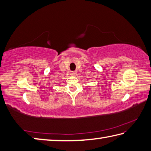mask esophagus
Returning a JSON list of instances; mask_svg holds the SVG:
<instances>
[{
    "instance_id": "1",
    "label": "esophagus",
    "mask_w": 151,
    "mask_h": 151,
    "mask_svg": "<svg viewBox=\"0 0 151 151\" xmlns=\"http://www.w3.org/2000/svg\"><path fill=\"white\" fill-rule=\"evenodd\" d=\"M76 74V71H72L71 73H70V75L73 76H75Z\"/></svg>"
}]
</instances>
